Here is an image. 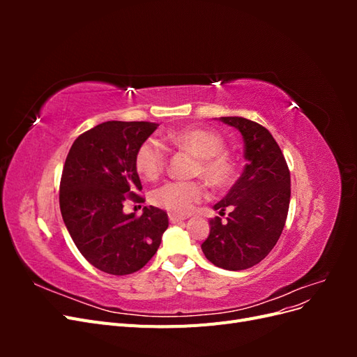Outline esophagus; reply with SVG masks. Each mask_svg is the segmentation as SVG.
Returning <instances> with one entry per match:
<instances>
[{
  "label": "esophagus",
  "instance_id": "34e87169",
  "mask_svg": "<svg viewBox=\"0 0 357 357\" xmlns=\"http://www.w3.org/2000/svg\"><path fill=\"white\" fill-rule=\"evenodd\" d=\"M168 219H169V222H171V223H178V222H183V220H185V218H181V215H177V214H172V213H169Z\"/></svg>",
  "mask_w": 357,
  "mask_h": 357
}]
</instances>
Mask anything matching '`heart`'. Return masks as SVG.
Segmentation results:
<instances>
[{"instance_id": "heart-1", "label": "heart", "mask_w": 357, "mask_h": 357, "mask_svg": "<svg viewBox=\"0 0 357 357\" xmlns=\"http://www.w3.org/2000/svg\"><path fill=\"white\" fill-rule=\"evenodd\" d=\"M164 142L178 150H188L198 158L195 176H201L213 188L228 186L235 174V164L225 152L226 142L208 128H183L169 132ZM167 165V152L156 138H147L135 153V168L144 180L153 181ZM205 198V188L199 181H167L152 193V202L172 214H188Z\"/></svg>"}]
</instances>
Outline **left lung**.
Returning <instances> with one entry per match:
<instances>
[{"instance_id":"left-lung-1","label":"left lung","mask_w":357,"mask_h":357,"mask_svg":"<svg viewBox=\"0 0 357 357\" xmlns=\"http://www.w3.org/2000/svg\"><path fill=\"white\" fill-rule=\"evenodd\" d=\"M244 138L247 164L220 202L222 219L210 220V235L201 245L215 266L241 271L268 256L283 232L290 202V171L282 149L266 128L244 117H220Z\"/></svg>"}]
</instances>
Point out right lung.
I'll return each instance as SVG.
<instances>
[{"label":"right lung","mask_w":357,"mask_h":357,"mask_svg":"<svg viewBox=\"0 0 357 357\" xmlns=\"http://www.w3.org/2000/svg\"><path fill=\"white\" fill-rule=\"evenodd\" d=\"M158 123L110 121L75 138L59 185L63 223L83 257L112 275L142 269L158 252L168 215L144 207L142 215L125 214L128 199L143 202L135 168L137 149Z\"/></svg>","instance_id":"obj_1"}]
</instances>
